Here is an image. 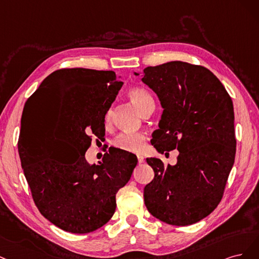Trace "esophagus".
<instances>
[{"label":"esophagus","mask_w":259,"mask_h":259,"mask_svg":"<svg viewBox=\"0 0 259 259\" xmlns=\"http://www.w3.org/2000/svg\"><path fill=\"white\" fill-rule=\"evenodd\" d=\"M137 157H138V161H139V163H142V162L144 161V157L142 156V155H138Z\"/></svg>","instance_id":"esophagus-1"}]
</instances>
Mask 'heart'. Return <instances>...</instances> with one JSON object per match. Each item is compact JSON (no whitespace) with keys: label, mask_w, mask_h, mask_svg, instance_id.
Masks as SVG:
<instances>
[{"label":"heart","mask_w":259,"mask_h":259,"mask_svg":"<svg viewBox=\"0 0 259 259\" xmlns=\"http://www.w3.org/2000/svg\"><path fill=\"white\" fill-rule=\"evenodd\" d=\"M128 97L131 102L136 105L140 112L153 102V98L148 91L143 88L135 87L128 91ZM112 110H108L104 116V122L106 126H110L112 121ZM113 145L116 148L129 153H139L145 146V137L140 133H121L113 142Z\"/></svg>","instance_id":"b5f03b06"}]
</instances>
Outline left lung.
Listing matches in <instances>:
<instances>
[{"label": "left lung", "mask_w": 259, "mask_h": 259, "mask_svg": "<svg viewBox=\"0 0 259 259\" xmlns=\"http://www.w3.org/2000/svg\"><path fill=\"white\" fill-rule=\"evenodd\" d=\"M142 81L163 108L152 145L161 154L180 152L174 165L146 158L155 177L144 187L145 205L166 224H195L221 202L235 162L232 100L210 70L187 62L147 66Z\"/></svg>", "instance_id": "8db88e82"}]
</instances>
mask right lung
I'll use <instances>...</instances> for the list:
<instances>
[{
    "instance_id": "add662e5",
    "label": "right lung",
    "mask_w": 259,
    "mask_h": 259,
    "mask_svg": "<svg viewBox=\"0 0 259 259\" xmlns=\"http://www.w3.org/2000/svg\"><path fill=\"white\" fill-rule=\"evenodd\" d=\"M122 84L113 71L61 69L28 99L21 166L38 211L64 231L93 232L110 221L116 194L138 163L136 155L115 147L98 164L85 158L91 138L105 136L104 116Z\"/></svg>"
}]
</instances>
